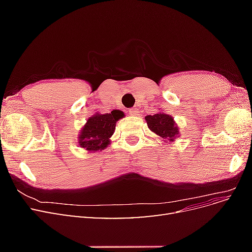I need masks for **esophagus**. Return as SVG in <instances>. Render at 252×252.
<instances>
[{
    "label": "esophagus",
    "instance_id": "esophagus-1",
    "mask_svg": "<svg viewBox=\"0 0 252 252\" xmlns=\"http://www.w3.org/2000/svg\"><path fill=\"white\" fill-rule=\"evenodd\" d=\"M128 113L130 114V116H135V114L138 113V109H136V108H130V109L128 110Z\"/></svg>",
    "mask_w": 252,
    "mask_h": 252
}]
</instances>
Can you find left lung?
Returning <instances> with one entry per match:
<instances>
[{
  "label": "left lung",
  "instance_id": "1",
  "mask_svg": "<svg viewBox=\"0 0 252 252\" xmlns=\"http://www.w3.org/2000/svg\"><path fill=\"white\" fill-rule=\"evenodd\" d=\"M148 127L164 140L173 141L175 135L179 133V129L175 126L173 118L165 113H157L154 116H147L145 118Z\"/></svg>",
  "mask_w": 252,
  "mask_h": 252
}]
</instances>
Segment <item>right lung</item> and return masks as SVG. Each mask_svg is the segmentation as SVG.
Returning <instances> with one entry per match:
<instances>
[{"label":"right lung","mask_w":252,"mask_h":252,"mask_svg":"<svg viewBox=\"0 0 252 252\" xmlns=\"http://www.w3.org/2000/svg\"><path fill=\"white\" fill-rule=\"evenodd\" d=\"M124 117L120 110H113L111 113L95 114L87 120L80 134L79 145L88 151L102 150L107 147L109 138L116 129L117 121Z\"/></svg>","instance_id":"right-lung-1"}]
</instances>
